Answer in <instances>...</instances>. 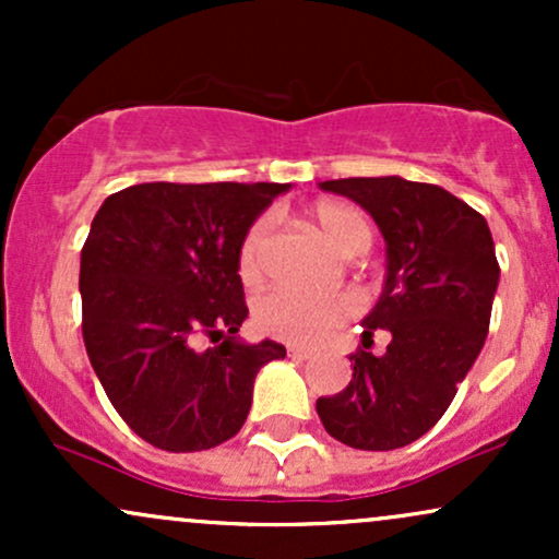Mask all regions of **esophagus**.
<instances>
[{
	"instance_id": "34e87169",
	"label": "esophagus",
	"mask_w": 559,
	"mask_h": 559,
	"mask_svg": "<svg viewBox=\"0 0 559 559\" xmlns=\"http://www.w3.org/2000/svg\"><path fill=\"white\" fill-rule=\"evenodd\" d=\"M312 355H316V349H310V346H288V357H294V360H310Z\"/></svg>"
}]
</instances>
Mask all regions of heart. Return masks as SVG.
Segmentation results:
<instances>
[{
  "label": "heart",
  "instance_id": "heart-1",
  "mask_svg": "<svg viewBox=\"0 0 559 559\" xmlns=\"http://www.w3.org/2000/svg\"><path fill=\"white\" fill-rule=\"evenodd\" d=\"M312 221L323 239L338 254H360L373 241V226L360 207L336 199H323L312 207ZM271 221L258 217L243 234L239 247V273L243 281H254L260 275L262 249H265ZM360 301L352 294H299L292 288H273L254 301V323L267 336L288 344H316L325 338L336 325L357 316Z\"/></svg>",
  "mask_w": 559,
  "mask_h": 559
}]
</instances>
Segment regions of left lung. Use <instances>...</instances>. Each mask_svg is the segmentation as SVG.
I'll list each match as a JSON object with an SVG mask.
<instances>
[{
    "label": "left lung",
    "mask_w": 559,
    "mask_h": 559,
    "mask_svg": "<svg viewBox=\"0 0 559 559\" xmlns=\"http://www.w3.org/2000/svg\"><path fill=\"white\" fill-rule=\"evenodd\" d=\"M320 189L373 217L386 241V284L362 320L352 381L320 396L318 415L346 447H407L439 423L484 349L499 284L489 223L441 186L400 176L338 178ZM373 330L392 333L381 358L367 352Z\"/></svg>",
    "instance_id": "obj_1"
}]
</instances>
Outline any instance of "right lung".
<instances>
[{
  "mask_svg": "<svg viewBox=\"0 0 559 559\" xmlns=\"http://www.w3.org/2000/svg\"><path fill=\"white\" fill-rule=\"evenodd\" d=\"M288 183H139L110 194L81 249L83 344L112 407L165 452L241 431L271 338L243 344V234ZM210 335L207 350L193 346Z\"/></svg>",
  "mask_w": 559,
  "mask_h": 559,
  "instance_id": "right-lung-1",
  "label": "right lung"
}]
</instances>
